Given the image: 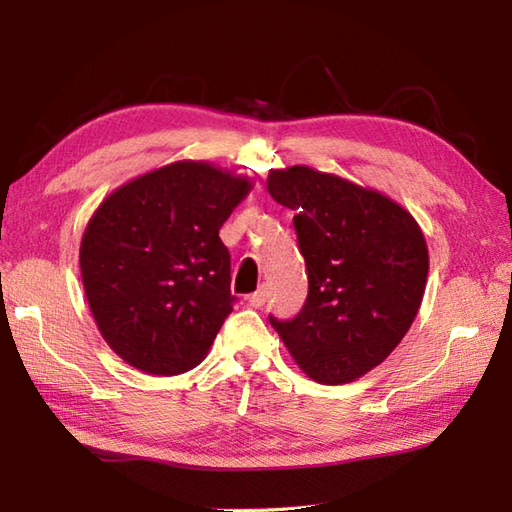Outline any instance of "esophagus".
Here are the masks:
<instances>
[{"label": "esophagus", "instance_id": "esophagus-1", "mask_svg": "<svg viewBox=\"0 0 512 512\" xmlns=\"http://www.w3.org/2000/svg\"><path fill=\"white\" fill-rule=\"evenodd\" d=\"M268 299V290L266 288H259L257 292H253V295H248V306L253 308H262L264 303Z\"/></svg>", "mask_w": 512, "mask_h": 512}]
</instances>
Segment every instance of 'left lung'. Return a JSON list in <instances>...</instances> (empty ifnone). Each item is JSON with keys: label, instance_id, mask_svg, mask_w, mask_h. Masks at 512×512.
<instances>
[{"label": "left lung", "instance_id": "1", "mask_svg": "<svg viewBox=\"0 0 512 512\" xmlns=\"http://www.w3.org/2000/svg\"><path fill=\"white\" fill-rule=\"evenodd\" d=\"M266 189L292 217L308 268V299L270 325L292 361L321 385H345L378 367L405 339L429 273L422 228L405 206L306 165L273 169Z\"/></svg>", "mask_w": 512, "mask_h": 512}]
</instances>
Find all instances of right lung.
<instances>
[{
	"instance_id": "1",
	"label": "right lung",
	"mask_w": 512,
	"mask_h": 512,
	"mask_svg": "<svg viewBox=\"0 0 512 512\" xmlns=\"http://www.w3.org/2000/svg\"><path fill=\"white\" fill-rule=\"evenodd\" d=\"M253 189L206 160H176L114 189L85 226L83 290L105 343L140 372L200 365L233 310L220 228Z\"/></svg>"
}]
</instances>
